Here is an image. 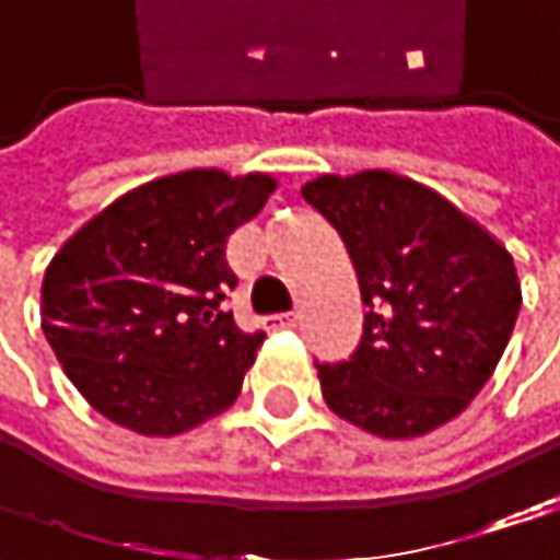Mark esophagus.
Listing matches in <instances>:
<instances>
[{"instance_id":"esophagus-1","label":"esophagus","mask_w":560,"mask_h":560,"mask_svg":"<svg viewBox=\"0 0 560 560\" xmlns=\"http://www.w3.org/2000/svg\"><path fill=\"white\" fill-rule=\"evenodd\" d=\"M296 319H300V313H296V310H287V313H277V316H270V323H273V326H283V329L296 326Z\"/></svg>"}]
</instances>
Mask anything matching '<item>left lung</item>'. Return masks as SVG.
Returning a JSON list of instances; mask_svg holds the SVG:
<instances>
[{
	"label": "left lung",
	"instance_id": "1",
	"mask_svg": "<svg viewBox=\"0 0 560 560\" xmlns=\"http://www.w3.org/2000/svg\"><path fill=\"white\" fill-rule=\"evenodd\" d=\"M303 197L342 237L370 306L349 360L316 363L326 406L383 439L455 419L515 329L512 254L442 194L389 171L326 174Z\"/></svg>",
	"mask_w": 560,
	"mask_h": 560
}]
</instances>
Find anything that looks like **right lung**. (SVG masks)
<instances>
[{
	"instance_id": "right-lung-1",
	"label": "right lung",
	"mask_w": 560,
	"mask_h": 560,
	"mask_svg": "<svg viewBox=\"0 0 560 560\" xmlns=\"http://www.w3.org/2000/svg\"><path fill=\"white\" fill-rule=\"evenodd\" d=\"M273 177L184 171L118 197L68 241L42 280V329L75 389L112 422L177 435L224 412L264 332L224 310L231 234Z\"/></svg>"
}]
</instances>
